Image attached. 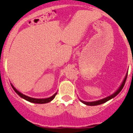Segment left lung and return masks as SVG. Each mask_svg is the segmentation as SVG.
<instances>
[{
	"label": "left lung",
	"instance_id": "obj_1",
	"mask_svg": "<svg viewBox=\"0 0 133 133\" xmlns=\"http://www.w3.org/2000/svg\"><path fill=\"white\" fill-rule=\"evenodd\" d=\"M127 73H128V72H127V73H126L125 77L124 79L123 80V81H122V84H121L120 86H119V88H118L117 89L116 91L114 93H113L112 95H109V96L107 97L103 98V99H99V100H97V101H90V102H88V101H82V100H81V99H79V100L81 101V102L82 103L84 104V105H89V106H96V105H101V104H103V103H106L107 101H109V100H110L111 99L114 98V97L116 96V95H118V94H119V93L121 91H122V90L123 89V86H124L125 83L126 79H127Z\"/></svg>",
	"mask_w": 133,
	"mask_h": 133
}]
</instances>
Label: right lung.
Here are the masks:
<instances>
[{
  "label": "right lung",
  "instance_id": "1",
  "mask_svg": "<svg viewBox=\"0 0 133 133\" xmlns=\"http://www.w3.org/2000/svg\"><path fill=\"white\" fill-rule=\"evenodd\" d=\"M11 87L13 88V89L14 90V91L19 95L21 98L24 99V100L27 101H29L30 103H37V104H44V103H49L52 101V99L55 97V95H56L57 92L55 93V94L52 95V96L49 97H47V98H42V99H38V98H33V97H28L27 95H24V94H22L21 92H20L19 91H18L11 83Z\"/></svg>",
  "mask_w": 133,
  "mask_h": 133
}]
</instances>
